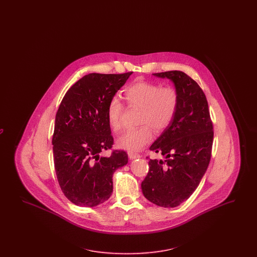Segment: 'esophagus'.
Listing matches in <instances>:
<instances>
[{
    "mask_svg": "<svg viewBox=\"0 0 257 257\" xmlns=\"http://www.w3.org/2000/svg\"><path fill=\"white\" fill-rule=\"evenodd\" d=\"M128 157L130 160L138 159V158H141V155L138 154V153H134V152H128Z\"/></svg>",
    "mask_w": 257,
    "mask_h": 257,
    "instance_id": "obj_1",
    "label": "esophagus"
}]
</instances>
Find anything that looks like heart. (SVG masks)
<instances>
[{
  "label": "heart",
  "instance_id": "b5f03b06",
  "mask_svg": "<svg viewBox=\"0 0 257 257\" xmlns=\"http://www.w3.org/2000/svg\"><path fill=\"white\" fill-rule=\"evenodd\" d=\"M124 95L131 107L141 109L138 123L142 125L124 131L117 138L116 145L130 152H137L152 141V128L162 132L171 125L178 109L179 93L174 86L137 81L125 88ZM122 111V103L117 96H113L107 108V120L113 131L121 127Z\"/></svg>",
  "mask_w": 257,
  "mask_h": 257
}]
</instances>
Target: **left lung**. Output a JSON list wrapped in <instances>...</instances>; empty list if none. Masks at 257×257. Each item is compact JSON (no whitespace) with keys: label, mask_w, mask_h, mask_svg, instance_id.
Instances as JSON below:
<instances>
[{"label":"left lung","mask_w":257,"mask_h":257,"mask_svg":"<svg viewBox=\"0 0 257 257\" xmlns=\"http://www.w3.org/2000/svg\"><path fill=\"white\" fill-rule=\"evenodd\" d=\"M154 75L174 83L179 105L171 125L149 148L166 160L147 156L149 170L142 189L152 203L173 208L192 196L207 170L214 139L213 122L206 96L194 79L178 70Z\"/></svg>","instance_id":"8db88e82"}]
</instances>
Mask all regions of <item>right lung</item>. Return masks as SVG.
Here are the masks:
<instances>
[{
	"instance_id": "obj_1",
	"label": "right lung",
	"mask_w": 257,
	"mask_h": 257,
	"mask_svg": "<svg viewBox=\"0 0 257 257\" xmlns=\"http://www.w3.org/2000/svg\"><path fill=\"white\" fill-rule=\"evenodd\" d=\"M132 73L87 74L61 100L52 139L55 171L62 193L78 206L105 202L114 171L128 163L124 150L111 149L107 108ZM106 150H112L109 158L100 155Z\"/></svg>"
}]
</instances>
